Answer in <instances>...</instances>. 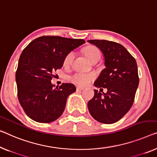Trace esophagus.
Masks as SVG:
<instances>
[{
  "label": "esophagus",
  "instance_id": "esophagus-1",
  "mask_svg": "<svg viewBox=\"0 0 157 157\" xmlns=\"http://www.w3.org/2000/svg\"><path fill=\"white\" fill-rule=\"evenodd\" d=\"M84 87H82V86H77V88H76V90H77V91H82L83 90H84Z\"/></svg>",
  "mask_w": 157,
  "mask_h": 157
}]
</instances>
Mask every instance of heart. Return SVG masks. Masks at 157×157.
Instances as JSON below:
<instances>
[{
  "mask_svg": "<svg viewBox=\"0 0 157 157\" xmlns=\"http://www.w3.org/2000/svg\"><path fill=\"white\" fill-rule=\"evenodd\" d=\"M85 53L91 61H93L95 59L100 58L101 53L99 49L94 46H87L85 50ZM74 58V53L70 52L65 56L63 60L64 65H68L72 62ZM95 74L94 72H77L71 77V80L74 83L80 86H85L92 82L95 78Z\"/></svg>",
  "mask_w": 157,
  "mask_h": 157,
  "instance_id": "obj_1",
  "label": "heart"
}]
</instances>
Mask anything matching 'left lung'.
Wrapping results in <instances>:
<instances>
[{"label": "left lung", "mask_w": 157, "mask_h": 157, "mask_svg": "<svg viewBox=\"0 0 157 157\" xmlns=\"http://www.w3.org/2000/svg\"><path fill=\"white\" fill-rule=\"evenodd\" d=\"M88 41L97 46L104 56L106 68L94 86L108 90L106 94L94 90V96L87 104L89 111L100 123H114L128 113L134 101L139 85L136 60L116 42L97 39Z\"/></svg>", "instance_id": "8db88e82"}]
</instances>
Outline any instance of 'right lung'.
Here are the masks:
<instances>
[{"mask_svg": "<svg viewBox=\"0 0 157 157\" xmlns=\"http://www.w3.org/2000/svg\"><path fill=\"white\" fill-rule=\"evenodd\" d=\"M85 43L83 39L43 36L28 44L21 53L15 79L17 97L25 113L34 121L48 123L63 113L74 85H52L54 72L61 68L65 56Z\"/></svg>", "mask_w": 157, "mask_h": 157, "instance_id": "add662e5", "label": "right lung"}]
</instances>
